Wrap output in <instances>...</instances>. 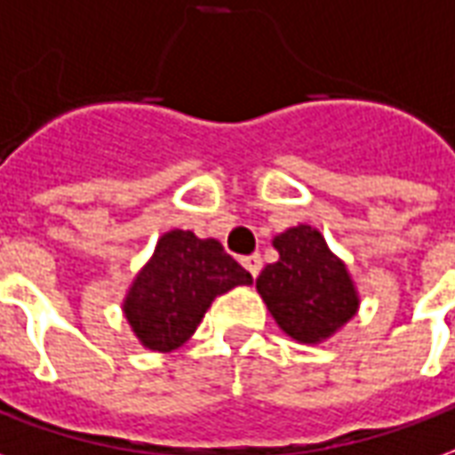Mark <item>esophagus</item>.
<instances>
[{"instance_id": "34e87169", "label": "esophagus", "mask_w": 455, "mask_h": 455, "mask_svg": "<svg viewBox=\"0 0 455 455\" xmlns=\"http://www.w3.org/2000/svg\"><path fill=\"white\" fill-rule=\"evenodd\" d=\"M242 264H244V268L250 271L251 276H254V278L259 276V271H261V257H259V254H250V257H244V259H242Z\"/></svg>"}]
</instances>
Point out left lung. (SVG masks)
<instances>
[{"label":"left lung","instance_id":"8db88e82","mask_svg":"<svg viewBox=\"0 0 455 455\" xmlns=\"http://www.w3.org/2000/svg\"><path fill=\"white\" fill-rule=\"evenodd\" d=\"M274 247L278 261L257 278L268 313L296 341L317 344L332 337L359 310V293L347 264L310 225L288 228L274 237Z\"/></svg>","mask_w":455,"mask_h":455}]
</instances>
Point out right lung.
<instances>
[{
  "label": "right lung",
  "mask_w": 455,
  "mask_h": 455,
  "mask_svg": "<svg viewBox=\"0 0 455 455\" xmlns=\"http://www.w3.org/2000/svg\"><path fill=\"white\" fill-rule=\"evenodd\" d=\"M250 283V271L220 242L172 230L159 237L152 259L132 281L123 313L142 347L172 351L196 332L215 298Z\"/></svg>",
  "instance_id": "obj_1"
}]
</instances>
